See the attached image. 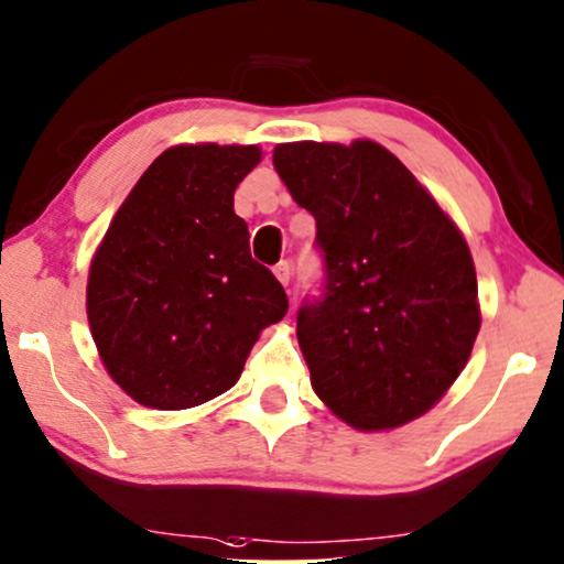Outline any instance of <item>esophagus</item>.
Returning <instances> with one entry per match:
<instances>
[{
    "mask_svg": "<svg viewBox=\"0 0 564 564\" xmlns=\"http://www.w3.org/2000/svg\"><path fill=\"white\" fill-rule=\"evenodd\" d=\"M274 276H276V280H280V282L284 284V288H288L290 280H292V264H290L288 259L280 261V264L274 267Z\"/></svg>",
    "mask_w": 564,
    "mask_h": 564,
    "instance_id": "1",
    "label": "esophagus"
}]
</instances>
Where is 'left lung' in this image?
<instances>
[{
    "label": "left lung",
    "mask_w": 564,
    "mask_h": 564,
    "mask_svg": "<svg viewBox=\"0 0 564 564\" xmlns=\"http://www.w3.org/2000/svg\"><path fill=\"white\" fill-rule=\"evenodd\" d=\"M272 160L324 253V292L297 311L313 391L362 433L406 425L469 362L481 324L469 246L378 142H290Z\"/></svg>",
    "instance_id": "8db88e82"
}]
</instances>
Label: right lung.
<instances>
[{
  "label": "right lung",
  "mask_w": 564,
  "mask_h": 564,
  "mask_svg": "<svg viewBox=\"0 0 564 564\" xmlns=\"http://www.w3.org/2000/svg\"><path fill=\"white\" fill-rule=\"evenodd\" d=\"M256 144L165 150L111 219L87 276V321L108 376L139 404L188 409L236 386L288 295L248 251L232 209Z\"/></svg>",
  "instance_id": "1"
}]
</instances>
